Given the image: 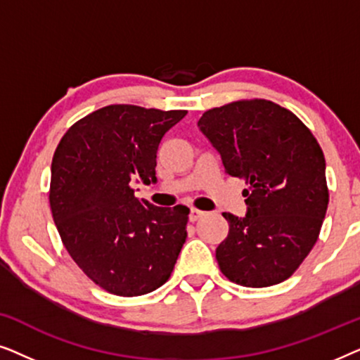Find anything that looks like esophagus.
I'll list each match as a JSON object with an SVG mask.
<instances>
[{"label":"esophagus","instance_id":"obj_1","mask_svg":"<svg viewBox=\"0 0 360 360\" xmlns=\"http://www.w3.org/2000/svg\"><path fill=\"white\" fill-rule=\"evenodd\" d=\"M203 211H200V210H191L190 211V216H188V218H190V221H191V223H195V221H198L200 218H203Z\"/></svg>","mask_w":360,"mask_h":360}]
</instances>
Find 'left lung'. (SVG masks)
I'll return each mask as SVG.
<instances>
[{"label":"left lung","instance_id":"obj_1","mask_svg":"<svg viewBox=\"0 0 360 360\" xmlns=\"http://www.w3.org/2000/svg\"><path fill=\"white\" fill-rule=\"evenodd\" d=\"M198 129L226 174L248 185L245 216L223 213L229 233L216 249L221 272L243 287L283 282L313 249L328 210L321 147L293 112L267 100L206 111Z\"/></svg>","mask_w":360,"mask_h":360}]
</instances>
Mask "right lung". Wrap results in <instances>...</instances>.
Wrapping results in <instances>:
<instances>
[{"mask_svg": "<svg viewBox=\"0 0 360 360\" xmlns=\"http://www.w3.org/2000/svg\"><path fill=\"white\" fill-rule=\"evenodd\" d=\"M186 111L111 105L75 122L52 159L51 210L78 267L106 292L137 297L169 280L186 239V206L136 198L132 181L155 184L165 132Z\"/></svg>", "mask_w": 360, "mask_h": 360, "instance_id": "obj_1", "label": "right lung"}]
</instances>
